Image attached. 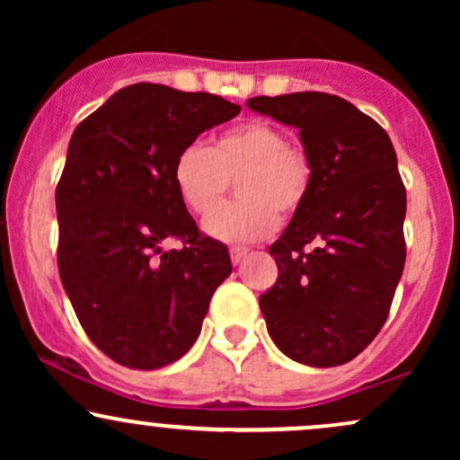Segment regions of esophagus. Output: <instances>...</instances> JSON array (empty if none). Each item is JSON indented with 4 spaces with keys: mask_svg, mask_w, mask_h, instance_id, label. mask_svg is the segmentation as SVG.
Returning a JSON list of instances; mask_svg holds the SVG:
<instances>
[{
    "mask_svg": "<svg viewBox=\"0 0 460 460\" xmlns=\"http://www.w3.org/2000/svg\"><path fill=\"white\" fill-rule=\"evenodd\" d=\"M246 252H248V248H246V246H231V251H229L231 261H234V263H240V261L244 260V257H246Z\"/></svg>",
    "mask_w": 460,
    "mask_h": 460,
    "instance_id": "obj_1",
    "label": "esophagus"
}]
</instances>
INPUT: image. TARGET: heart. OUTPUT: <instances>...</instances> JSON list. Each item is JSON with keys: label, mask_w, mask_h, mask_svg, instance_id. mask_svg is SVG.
I'll list each match as a JSON object with an SVG mask.
<instances>
[{"label": "heart", "mask_w": 460, "mask_h": 460, "mask_svg": "<svg viewBox=\"0 0 460 460\" xmlns=\"http://www.w3.org/2000/svg\"><path fill=\"white\" fill-rule=\"evenodd\" d=\"M231 181L241 200L213 215ZM172 181L190 212L213 215L205 223L209 235L244 244L270 235L279 214L289 218L303 208L314 183V164L281 128L252 119L226 129L209 149L186 146L175 160Z\"/></svg>", "instance_id": "heart-1"}]
</instances>
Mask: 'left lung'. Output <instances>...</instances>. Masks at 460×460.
Segmentation results:
<instances>
[{
	"label": "left lung",
	"instance_id": "left-lung-1",
	"mask_svg": "<svg viewBox=\"0 0 460 460\" xmlns=\"http://www.w3.org/2000/svg\"><path fill=\"white\" fill-rule=\"evenodd\" d=\"M294 125L314 164L303 208L270 246L277 283L260 296L279 350L314 367L352 361L387 320L404 270L406 190L387 131L337 94L252 97Z\"/></svg>",
	"mask_w": 460,
	"mask_h": 460
}]
</instances>
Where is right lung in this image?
<instances>
[{
	"mask_svg": "<svg viewBox=\"0 0 460 460\" xmlns=\"http://www.w3.org/2000/svg\"><path fill=\"white\" fill-rule=\"evenodd\" d=\"M240 105L162 84L120 88L82 120L56 188L58 270L93 344L131 369H157L197 341L231 274L223 242L179 199L177 155ZM179 239V252H164Z\"/></svg>",
	"mask_w": 460,
	"mask_h": 460,
	"instance_id": "right-lung-1",
	"label": "right lung"
}]
</instances>
